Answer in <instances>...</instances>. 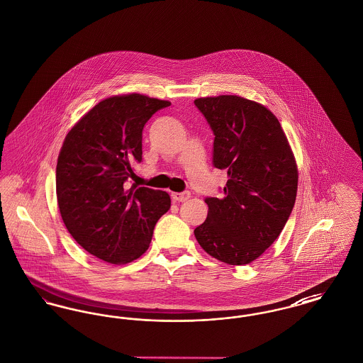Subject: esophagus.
<instances>
[{"mask_svg": "<svg viewBox=\"0 0 363 363\" xmlns=\"http://www.w3.org/2000/svg\"><path fill=\"white\" fill-rule=\"evenodd\" d=\"M189 197V191H182V193H172V199H173L174 201H178V203H184V201H186Z\"/></svg>", "mask_w": 363, "mask_h": 363, "instance_id": "obj_1", "label": "esophagus"}]
</instances>
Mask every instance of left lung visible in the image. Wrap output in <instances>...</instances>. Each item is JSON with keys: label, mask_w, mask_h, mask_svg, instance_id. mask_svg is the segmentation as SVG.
Returning <instances> with one entry per match:
<instances>
[{"label": "left lung", "mask_w": 363, "mask_h": 363, "mask_svg": "<svg viewBox=\"0 0 363 363\" xmlns=\"http://www.w3.org/2000/svg\"><path fill=\"white\" fill-rule=\"evenodd\" d=\"M213 132L216 169L228 181L222 199L207 197L208 215L194 237L209 256L230 265L259 257L280 235L296 197L298 170L277 117L237 95L199 98Z\"/></svg>", "instance_id": "1"}]
</instances>
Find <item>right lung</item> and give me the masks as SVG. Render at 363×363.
<instances>
[{"instance_id": "add662e5", "label": "right lung", "mask_w": 363, "mask_h": 363, "mask_svg": "<svg viewBox=\"0 0 363 363\" xmlns=\"http://www.w3.org/2000/svg\"><path fill=\"white\" fill-rule=\"evenodd\" d=\"M170 104L140 94L111 96L64 140L55 170L61 218L74 241L106 262L126 264L144 255L156 222L170 209L166 191L126 185L143 159L144 125Z\"/></svg>"}]
</instances>
